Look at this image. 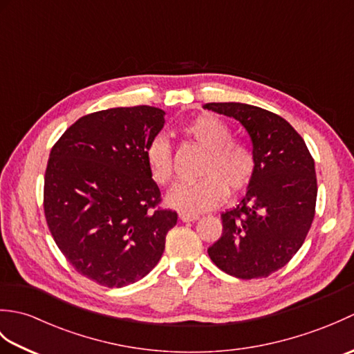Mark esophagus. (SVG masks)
<instances>
[{"label": "esophagus", "instance_id": "1", "mask_svg": "<svg viewBox=\"0 0 354 354\" xmlns=\"http://www.w3.org/2000/svg\"><path fill=\"white\" fill-rule=\"evenodd\" d=\"M179 219H181L183 222H194V221H198L199 219V216L198 214H187V213H181L179 214Z\"/></svg>", "mask_w": 354, "mask_h": 354}]
</instances>
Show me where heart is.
Listing matches in <instances>:
<instances>
[{
    "instance_id": "1",
    "label": "heart",
    "mask_w": 354,
    "mask_h": 354,
    "mask_svg": "<svg viewBox=\"0 0 354 354\" xmlns=\"http://www.w3.org/2000/svg\"><path fill=\"white\" fill-rule=\"evenodd\" d=\"M187 138L202 149L199 175L196 183L178 184L167 196V204L187 214H199L219 207L231 193L243 192L251 184L255 173V158L246 145L231 140V129L213 114H201L184 126ZM146 162L153 181L165 185L173 178V156L169 141L156 135L146 147Z\"/></svg>"
}]
</instances>
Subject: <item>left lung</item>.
Masks as SVG:
<instances>
[{
  "mask_svg": "<svg viewBox=\"0 0 354 354\" xmlns=\"http://www.w3.org/2000/svg\"><path fill=\"white\" fill-rule=\"evenodd\" d=\"M236 118L252 142L255 173L240 204L222 213V236L208 248L232 277H268L288 265L310 230L317 204L315 161L299 133L280 115L246 103H207Z\"/></svg>",
  "mask_w": 354,
  "mask_h": 354,
  "instance_id": "obj_1",
  "label": "left lung"
}]
</instances>
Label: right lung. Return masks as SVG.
Masks as SVG:
<instances>
[{
	"label": "right lung",
	"mask_w": 354,
	"mask_h": 354,
	"mask_svg": "<svg viewBox=\"0 0 354 354\" xmlns=\"http://www.w3.org/2000/svg\"><path fill=\"white\" fill-rule=\"evenodd\" d=\"M153 106L93 112L53 146L44 212L59 250L79 274L104 288L141 280L160 261L178 214L158 207L146 147L164 127Z\"/></svg>",
	"instance_id": "1"
}]
</instances>
